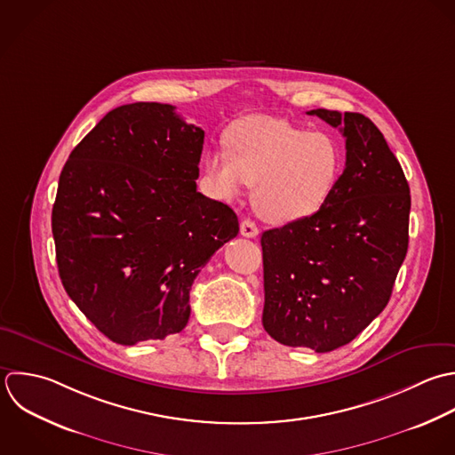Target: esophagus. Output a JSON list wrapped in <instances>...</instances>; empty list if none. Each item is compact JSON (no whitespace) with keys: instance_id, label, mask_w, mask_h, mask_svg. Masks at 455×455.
Wrapping results in <instances>:
<instances>
[{"instance_id":"34e87169","label":"esophagus","mask_w":455,"mask_h":455,"mask_svg":"<svg viewBox=\"0 0 455 455\" xmlns=\"http://www.w3.org/2000/svg\"><path fill=\"white\" fill-rule=\"evenodd\" d=\"M241 235H243V237H248V239L257 237V235H259L257 225H255L251 220H243V221H241Z\"/></svg>"}]
</instances>
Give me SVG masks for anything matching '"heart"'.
<instances>
[{
	"label": "heart",
	"mask_w": 455,
	"mask_h": 455,
	"mask_svg": "<svg viewBox=\"0 0 455 455\" xmlns=\"http://www.w3.org/2000/svg\"><path fill=\"white\" fill-rule=\"evenodd\" d=\"M227 147L207 156V175L214 189L234 198L244 184L253 186L257 212L273 223L315 214L340 175V148L331 136L282 118H243L228 131Z\"/></svg>",
	"instance_id": "heart-1"
}]
</instances>
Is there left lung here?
Returning <instances> with one entry per match:
<instances>
[{"label": "left lung", "mask_w": 455, "mask_h": 455, "mask_svg": "<svg viewBox=\"0 0 455 455\" xmlns=\"http://www.w3.org/2000/svg\"><path fill=\"white\" fill-rule=\"evenodd\" d=\"M346 138V168L312 216L262 234L264 330L330 353L388 305L410 243L411 195L383 132L362 113L312 109Z\"/></svg>", "instance_id": "8db88e82"}]
</instances>
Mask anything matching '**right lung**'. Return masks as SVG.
Listing matches in <instances>:
<instances>
[{
  "mask_svg": "<svg viewBox=\"0 0 455 455\" xmlns=\"http://www.w3.org/2000/svg\"><path fill=\"white\" fill-rule=\"evenodd\" d=\"M204 131L175 106L111 109L70 152L51 227L68 298L109 340L134 346L186 328L189 291L239 234L235 212L196 191Z\"/></svg>",
  "mask_w": 455,
  "mask_h": 455,
  "instance_id": "right-lung-1",
  "label": "right lung"
}]
</instances>
